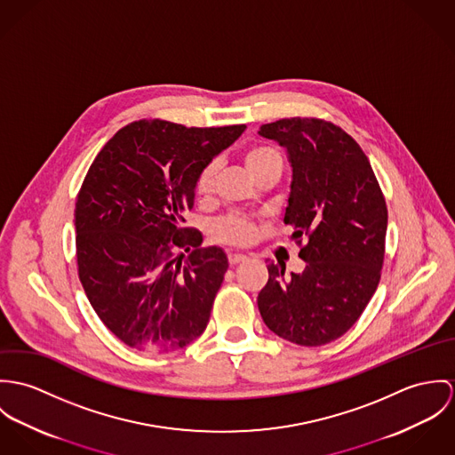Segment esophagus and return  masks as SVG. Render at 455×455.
I'll list each match as a JSON object with an SVG mask.
<instances>
[{
	"instance_id": "1",
	"label": "esophagus",
	"mask_w": 455,
	"mask_h": 455,
	"mask_svg": "<svg viewBox=\"0 0 455 455\" xmlns=\"http://www.w3.org/2000/svg\"><path fill=\"white\" fill-rule=\"evenodd\" d=\"M246 259H248L246 254H239V252H230V254H228V263H230V265H237V263H243V261H246Z\"/></svg>"
}]
</instances>
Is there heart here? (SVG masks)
I'll list each match as a JSON object with an SVG mask.
<instances>
[{"instance_id": "b5f03b06", "label": "heart", "mask_w": 455, "mask_h": 455, "mask_svg": "<svg viewBox=\"0 0 455 455\" xmlns=\"http://www.w3.org/2000/svg\"><path fill=\"white\" fill-rule=\"evenodd\" d=\"M244 164L248 171L256 178L265 169L272 165H281V155L272 147L256 145L244 152ZM214 176H216V164L214 162L205 164L196 180V194L199 197H207L212 192ZM212 235L223 244L246 246L254 237V225L248 216L228 214L214 221Z\"/></svg>"}]
</instances>
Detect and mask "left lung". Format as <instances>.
Returning a JSON list of instances; mask_svg holds the SVG:
<instances>
[{"instance_id":"1","label":"left lung","mask_w":455,"mask_h":455,"mask_svg":"<svg viewBox=\"0 0 455 455\" xmlns=\"http://www.w3.org/2000/svg\"><path fill=\"white\" fill-rule=\"evenodd\" d=\"M259 136L290 155L293 180L284 223L305 268L284 277V263H268L258 308L281 339L324 346L353 328L379 286L386 199L368 156L339 125L293 116L261 125Z\"/></svg>"}]
</instances>
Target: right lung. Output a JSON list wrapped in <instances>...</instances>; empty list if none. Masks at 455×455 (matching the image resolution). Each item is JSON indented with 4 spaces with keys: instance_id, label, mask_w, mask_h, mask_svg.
<instances>
[{
    "instance_id": "1",
    "label": "right lung",
    "mask_w": 455,
    "mask_h": 455,
    "mask_svg": "<svg viewBox=\"0 0 455 455\" xmlns=\"http://www.w3.org/2000/svg\"><path fill=\"white\" fill-rule=\"evenodd\" d=\"M244 129L140 120L89 167L75 205L78 277L125 346L172 353L203 335L228 259L221 248H203L183 216L201 169Z\"/></svg>"
}]
</instances>
